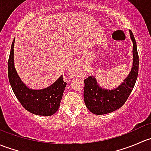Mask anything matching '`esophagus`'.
Masks as SVG:
<instances>
[{
    "mask_svg": "<svg viewBox=\"0 0 151 151\" xmlns=\"http://www.w3.org/2000/svg\"><path fill=\"white\" fill-rule=\"evenodd\" d=\"M70 71L72 73V75L74 77H78L83 72V67H82L81 62L80 61H76L74 64L72 65L70 68Z\"/></svg>",
    "mask_w": 151,
    "mask_h": 151,
    "instance_id": "34e87169",
    "label": "esophagus"
}]
</instances>
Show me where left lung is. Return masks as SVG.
<instances>
[{"instance_id":"left-lung-1","label":"left lung","mask_w":151,"mask_h":151,"mask_svg":"<svg viewBox=\"0 0 151 151\" xmlns=\"http://www.w3.org/2000/svg\"><path fill=\"white\" fill-rule=\"evenodd\" d=\"M133 42V63L130 73L121 85L113 90L101 88L93 76L84 80V100L85 106L92 113L104 115L119 109L126 101L137 81L139 70V56L134 36L129 30Z\"/></svg>"}]
</instances>
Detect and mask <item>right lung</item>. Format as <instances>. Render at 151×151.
<instances>
[{
  "label": "right lung",
  "mask_w": 151,
  "mask_h": 151,
  "mask_svg": "<svg viewBox=\"0 0 151 151\" xmlns=\"http://www.w3.org/2000/svg\"><path fill=\"white\" fill-rule=\"evenodd\" d=\"M14 39L11 47L8 61L9 80L14 93L25 109L34 115L50 116L55 113L60 105L66 83L60 76L52 85L41 90L30 89L18 76L14 63Z\"/></svg>",
  "instance_id": "1"
}]
</instances>
